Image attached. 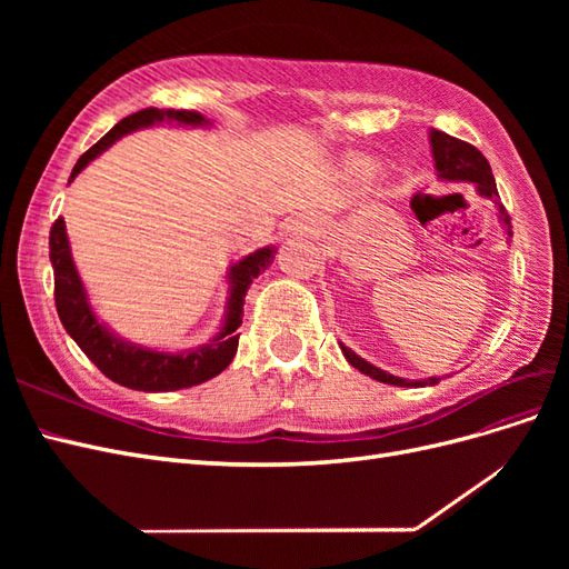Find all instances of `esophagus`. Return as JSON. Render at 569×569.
<instances>
[{"label": "esophagus", "mask_w": 569, "mask_h": 569, "mask_svg": "<svg viewBox=\"0 0 569 569\" xmlns=\"http://www.w3.org/2000/svg\"><path fill=\"white\" fill-rule=\"evenodd\" d=\"M313 232V220L299 216V218H291L287 226H284V237L287 239H299V237H308Z\"/></svg>", "instance_id": "1"}]
</instances>
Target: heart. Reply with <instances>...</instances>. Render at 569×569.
<instances>
[{
	"label": "heart",
	"mask_w": 569,
	"mask_h": 569,
	"mask_svg": "<svg viewBox=\"0 0 569 569\" xmlns=\"http://www.w3.org/2000/svg\"><path fill=\"white\" fill-rule=\"evenodd\" d=\"M377 173H380V166L366 157H356L343 163V176L351 182H370Z\"/></svg>",
	"instance_id": "heart-1"
}]
</instances>
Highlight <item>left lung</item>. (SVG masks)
Segmentation results:
<instances>
[{
    "label": "left lung",
    "instance_id": "8db88e82",
    "mask_svg": "<svg viewBox=\"0 0 569 569\" xmlns=\"http://www.w3.org/2000/svg\"><path fill=\"white\" fill-rule=\"evenodd\" d=\"M429 144H432V157H435V168H437V178L443 182H472L477 194L491 199L496 203L498 211V222L506 232V242L510 244L512 239V226H510V216L503 209L501 199H498V189H496V180L491 173L489 161L481 157V151L475 149L468 142H460L456 137L446 134L441 130H429ZM339 349L343 353V358L349 360V366L358 368L363 375L372 377L377 382L385 385H393V387H435L439 385L443 377H425V380H406V377H396L382 368H377L372 363H368L366 358H360L356 351H351L349 347H343L339 341ZM451 377V375H449Z\"/></svg>",
    "mask_w": 569,
    "mask_h": 569
}]
</instances>
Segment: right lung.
Returning <instances> with one entry per match:
<instances>
[{
  "instance_id": "1",
  "label": "right lung",
  "mask_w": 569,
  "mask_h": 569,
  "mask_svg": "<svg viewBox=\"0 0 569 569\" xmlns=\"http://www.w3.org/2000/svg\"><path fill=\"white\" fill-rule=\"evenodd\" d=\"M170 126V128H211L213 123L197 111H170V109H144L116 123L101 140L82 153L73 166L68 182H73L84 168L99 159L120 137L130 132ZM274 247L256 249L239 258L228 268V301L222 313L218 332L201 343V347L168 351L120 337L116 330L101 320L90 303L88 287H84L78 266L68 242L66 220L59 218L49 232V261L54 268V299L61 325L71 339L82 349L92 363L104 372L109 380L134 391H178L209 382L211 377L226 370L237 353L239 335L237 327L242 325L244 297L258 274L266 272L272 263Z\"/></svg>"
}]
</instances>
